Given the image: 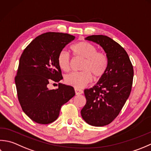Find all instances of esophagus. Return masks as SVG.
<instances>
[{
	"label": "esophagus",
	"mask_w": 151,
	"mask_h": 151,
	"mask_svg": "<svg viewBox=\"0 0 151 151\" xmlns=\"http://www.w3.org/2000/svg\"><path fill=\"white\" fill-rule=\"evenodd\" d=\"M75 92L76 95H79L83 93V91H82L81 89L78 88H75Z\"/></svg>",
	"instance_id": "esophagus-1"
}]
</instances>
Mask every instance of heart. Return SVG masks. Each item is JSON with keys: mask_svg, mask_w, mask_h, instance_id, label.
Returning a JSON list of instances; mask_svg holds the SVG:
<instances>
[{"mask_svg": "<svg viewBox=\"0 0 151 151\" xmlns=\"http://www.w3.org/2000/svg\"><path fill=\"white\" fill-rule=\"evenodd\" d=\"M71 51L76 57L84 59L81 70L79 72H72L65 77V83L76 88L84 87L93 79L102 77L106 73L108 68V58L106 53L98 51V48L91 43L81 41L73 44ZM57 62L60 68L68 72L70 68V55L65 51H61L57 57Z\"/></svg>", "mask_w": 151, "mask_h": 151, "instance_id": "b5f03b06", "label": "heart"}]
</instances>
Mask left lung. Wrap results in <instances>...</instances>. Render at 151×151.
<instances>
[{"mask_svg":"<svg viewBox=\"0 0 151 151\" xmlns=\"http://www.w3.org/2000/svg\"><path fill=\"white\" fill-rule=\"evenodd\" d=\"M99 44L108 58L106 73L93 88L85 89L87 102L81 111L84 121L94 127L113 121L130 96L134 68L127 51L109 37L92 35L85 38Z\"/></svg>","mask_w":151,"mask_h":151,"instance_id":"8db88e82","label":"left lung"}]
</instances>
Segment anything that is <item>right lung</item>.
I'll return each mask as SVG.
<instances>
[{"label": "right lung", "mask_w": 151, "mask_h": 151, "mask_svg": "<svg viewBox=\"0 0 151 151\" xmlns=\"http://www.w3.org/2000/svg\"><path fill=\"white\" fill-rule=\"evenodd\" d=\"M75 36L62 32H46L27 45L20 57L15 77L18 100L24 113L38 124H47L56 120L63 104L74 96L72 86L60 83L62 72L57 57ZM59 83L50 90L51 82Z\"/></svg>", "instance_id": "1"}]
</instances>
